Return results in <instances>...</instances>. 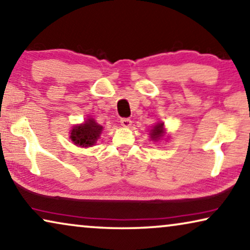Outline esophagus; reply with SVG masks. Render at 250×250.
<instances>
[{"instance_id": "obj_1", "label": "esophagus", "mask_w": 250, "mask_h": 250, "mask_svg": "<svg viewBox=\"0 0 250 250\" xmlns=\"http://www.w3.org/2000/svg\"><path fill=\"white\" fill-rule=\"evenodd\" d=\"M120 122H121V125L125 126V128H129V126L131 125V120H130V119H128V118L121 119Z\"/></svg>"}]
</instances>
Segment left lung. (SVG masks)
<instances>
[{
  "instance_id": "8db88e82",
  "label": "left lung",
  "mask_w": 250,
  "mask_h": 250,
  "mask_svg": "<svg viewBox=\"0 0 250 250\" xmlns=\"http://www.w3.org/2000/svg\"><path fill=\"white\" fill-rule=\"evenodd\" d=\"M150 139L154 140V142H159L162 138H163L164 136V124L163 122H160V124H157L156 125L153 126V129L150 130Z\"/></svg>"
}]
</instances>
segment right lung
I'll return each mask as SVG.
<instances>
[{
	"instance_id": "add662e5",
	"label": "right lung",
	"mask_w": 250,
	"mask_h": 250,
	"mask_svg": "<svg viewBox=\"0 0 250 250\" xmlns=\"http://www.w3.org/2000/svg\"><path fill=\"white\" fill-rule=\"evenodd\" d=\"M103 126L100 125L93 118H88L82 125L72 126L70 138L73 144L80 147H91L100 138Z\"/></svg>"
}]
</instances>
